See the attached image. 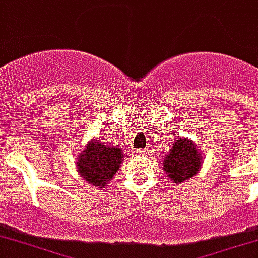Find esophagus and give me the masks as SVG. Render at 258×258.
Returning a JSON list of instances; mask_svg holds the SVG:
<instances>
[{
	"mask_svg": "<svg viewBox=\"0 0 258 258\" xmlns=\"http://www.w3.org/2000/svg\"><path fill=\"white\" fill-rule=\"evenodd\" d=\"M147 152H148V150H138V151H137V154H138V155H145Z\"/></svg>",
	"mask_w": 258,
	"mask_h": 258,
	"instance_id": "obj_1",
	"label": "esophagus"
}]
</instances>
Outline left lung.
<instances>
[{"label": "left lung", "instance_id": "obj_1", "mask_svg": "<svg viewBox=\"0 0 258 258\" xmlns=\"http://www.w3.org/2000/svg\"><path fill=\"white\" fill-rule=\"evenodd\" d=\"M202 151L192 140L178 137L162 158V169L173 183L180 185L202 168Z\"/></svg>", "mask_w": 258, "mask_h": 258}]
</instances>
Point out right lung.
Masks as SVG:
<instances>
[{
	"label": "right lung",
	"mask_w": 258,
	"mask_h": 258,
	"mask_svg": "<svg viewBox=\"0 0 258 258\" xmlns=\"http://www.w3.org/2000/svg\"><path fill=\"white\" fill-rule=\"evenodd\" d=\"M124 155L120 147L104 143L103 138H92L79 151L76 168L85 182L94 188L104 189L118 172Z\"/></svg>",
	"instance_id": "1"
}]
</instances>
